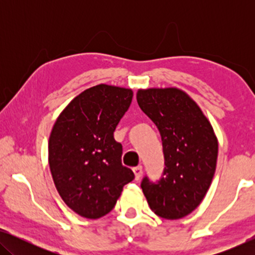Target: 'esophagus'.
Instances as JSON below:
<instances>
[{
	"label": "esophagus",
	"instance_id": "esophagus-1",
	"mask_svg": "<svg viewBox=\"0 0 255 255\" xmlns=\"http://www.w3.org/2000/svg\"><path fill=\"white\" fill-rule=\"evenodd\" d=\"M133 173H134V177L135 180H139L141 177L142 174V167L141 166H137L133 168Z\"/></svg>",
	"mask_w": 255,
	"mask_h": 255
}]
</instances>
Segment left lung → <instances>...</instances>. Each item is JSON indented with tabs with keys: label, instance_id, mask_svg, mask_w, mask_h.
Here are the masks:
<instances>
[{
	"label": "left lung",
	"instance_id": "8db88e82",
	"mask_svg": "<svg viewBox=\"0 0 255 255\" xmlns=\"http://www.w3.org/2000/svg\"><path fill=\"white\" fill-rule=\"evenodd\" d=\"M137 102L158 128L165 158L161 179L152 182L145 176L142 193L155 215L180 219L200 205L210 187L217 137L200 107L182 90L140 89Z\"/></svg>",
	"mask_w": 255,
	"mask_h": 255
}]
</instances>
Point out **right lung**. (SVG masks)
Wrapping results in <instances>:
<instances>
[{"instance_id": "1", "label": "right lung", "mask_w": 255, "mask_h": 255, "mask_svg": "<svg viewBox=\"0 0 255 255\" xmlns=\"http://www.w3.org/2000/svg\"><path fill=\"white\" fill-rule=\"evenodd\" d=\"M132 96L131 89L121 87H92L72 100L52 128L48 163L55 188L85 218L109 214L123 187L134 179L122 165L123 147L114 138Z\"/></svg>"}]
</instances>
